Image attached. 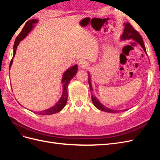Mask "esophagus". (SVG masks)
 <instances>
[{"instance_id": "1", "label": "esophagus", "mask_w": 160, "mask_h": 160, "mask_svg": "<svg viewBox=\"0 0 160 160\" xmlns=\"http://www.w3.org/2000/svg\"><path fill=\"white\" fill-rule=\"evenodd\" d=\"M88 62L84 61V60H82L81 61L79 62V66L80 67H81V68H83V69H85L87 68V67H88Z\"/></svg>"}]
</instances>
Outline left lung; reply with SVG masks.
<instances>
[{
    "mask_svg": "<svg viewBox=\"0 0 160 160\" xmlns=\"http://www.w3.org/2000/svg\"><path fill=\"white\" fill-rule=\"evenodd\" d=\"M124 25H125L124 31H123V33L122 34V37H121L122 38V39L125 40V39H131V38H132V39H133L134 41L138 42L139 44L142 46L144 51L146 52V47H145L144 43L143 41V38H142V36L140 35V34L131 25L130 23H129V22L125 23ZM89 84L90 86V90L91 91H93V88H92L90 79H89ZM91 99H92V101H93V105L99 110L103 111H105V112H108V113H119V111L111 109L108 108L107 107H105V106L101 104L98 100V99H97L95 97H94L93 95H91ZM123 111H124V110H123Z\"/></svg>",
    "mask_w": 160,
    "mask_h": 160,
    "instance_id": "8db88e82",
    "label": "left lung"
}]
</instances>
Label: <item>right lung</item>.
<instances>
[{
	"mask_svg": "<svg viewBox=\"0 0 160 160\" xmlns=\"http://www.w3.org/2000/svg\"><path fill=\"white\" fill-rule=\"evenodd\" d=\"M37 22H38V20H37V19H31V20L28 21L26 22L25 25L24 26L21 32L18 34V35L16 38L15 41H14V47H13L14 52H13L12 58L14 57V55H15L17 48L19 44V42H20V41H22L23 38L28 35V33L29 32L32 28L34 24L37 23ZM12 59H11V61L10 62L9 69H10V67L12 65ZM77 71V65H75L73 67H71V68H69L68 70L64 72L63 77H62V85H63V91H62V94L61 99L57 103V104H55L54 106H53V107H52L49 109H48L45 111H39V112H37L36 113L40 114L42 115H52V114H54L55 113L59 112V111H60L61 110H62L64 108V107L66 105L67 101V96H68V93H67V88H68L69 83V81L71 80V79L73 78V77L76 75Z\"/></svg>",
	"mask_w": 160,
	"mask_h": 160,
	"instance_id": "right-lung-1",
	"label": "right lung"
}]
</instances>
